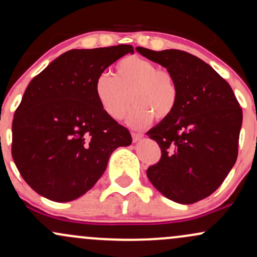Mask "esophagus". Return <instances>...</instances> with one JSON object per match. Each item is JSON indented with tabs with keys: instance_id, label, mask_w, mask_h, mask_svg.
I'll return each instance as SVG.
<instances>
[{
	"instance_id": "obj_1",
	"label": "esophagus",
	"mask_w": 257,
	"mask_h": 257,
	"mask_svg": "<svg viewBox=\"0 0 257 257\" xmlns=\"http://www.w3.org/2000/svg\"><path fill=\"white\" fill-rule=\"evenodd\" d=\"M132 138L134 143H138V141H140L144 138V134H141V133H132Z\"/></svg>"
}]
</instances>
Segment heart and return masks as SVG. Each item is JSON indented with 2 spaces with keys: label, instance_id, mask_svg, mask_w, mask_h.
<instances>
[{
  "label": "heart",
  "instance_id": "b5f03b06",
  "mask_svg": "<svg viewBox=\"0 0 257 257\" xmlns=\"http://www.w3.org/2000/svg\"><path fill=\"white\" fill-rule=\"evenodd\" d=\"M94 91L102 111L114 120L124 117L134 104L126 123L133 128H144L152 122L169 118L179 101V85L173 73L158 69L146 59L125 57L114 66L113 76L100 73Z\"/></svg>",
  "mask_w": 257,
  "mask_h": 257
}]
</instances>
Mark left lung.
<instances>
[{
	"label": "left lung",
	"instance_id": "left-lung-1",
	"mask_svg": "<svg viewBox=\"0 0 257 257\" xmlns=\"http://www.w3.org/2000/svg\"><path fill=\"white\" fill-rule=\"evenodd\" d=\"M137 51L172 72L180 91L172 116L147 132L162 151L147 178L168 199L192 204L215 192L234 166L243 112L231 85L202 59L179 49Z\"/></svg>",
	"mask_w": 257,
	"mask_h": 257
}]
</instances>
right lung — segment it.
Returning a JSON list of instances; mask_svg holds the SVG:
<instances>
[{"instance_id": "1", "label": "right lung", "mask_w": 257, "mask_h": 257, "mask_svg": "<svg viewBox=\"0 0 257 257\" xmlns=\"http://www.w3.org/2000/svg\"><path fill=\"white\" fill-rule=\"evenodd\" d=\"M131 44L72 49L29 83L12 124V156L34 191L54 202L83 196L101 178L111 153L131 133L102 111L95 79Z\"/></svg>"}]
</instances>
